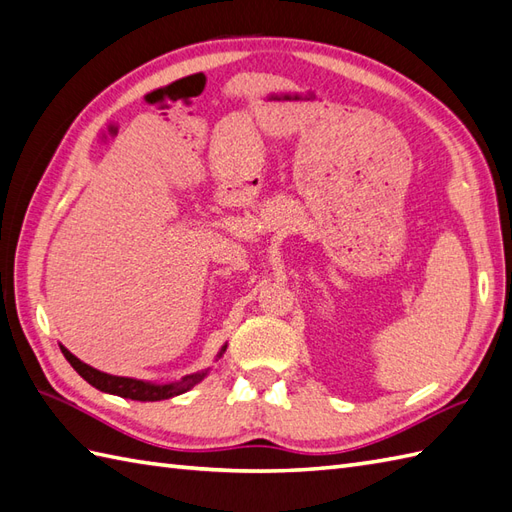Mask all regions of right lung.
Instances as JSON below:
<instances>
[{"instance_id": "obj_1", "label": "right lung", "mask_w": 512, "mask_h": 512, "mask_svg": "<svg viewBox=\"0 0 512 512\" xmlns=\"http://www.w3.org/2000/svg\"><path fill=\"white\" fill-rule=\"evenodd\" d=\"M228 345H223L217 358L223 356L226 352ZM60 352L65 354V358L69 360V365L76 369L80 376L89 382L95 389L110 393V395H119V397H128V400H136V402H160V400H169V397H176L182 395L197 382H202L206 378V371H197L191 373V376H184L180 382H169V384H156V382H145V380H136V378H123V376H110V373L99 371L91 365L82 363L80 358L73 356L67 347L60 345Z\"/></svg>"}]
</instances>
